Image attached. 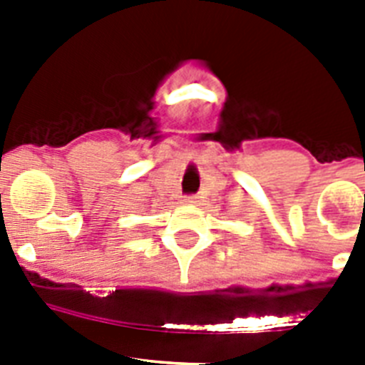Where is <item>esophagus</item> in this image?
Here are the masks:
<instances>
[{
	"mask_svg": "<svg viewBox=\"0 0 365 365\" xmlns=\"http://www.w3.org/2000/svg\"><path fill=\"white\" fill-rule=\"evenodd\" d=\"M183 202H185V205H195V202H197V197H195V195H185V197H183Z\"/></svg>",
	"mask_w": 365,
	"mask_h": 365,
	"instance_id": "obj_1",
	"label": "esophagus"
}]
</instances>
